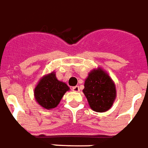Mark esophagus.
Wrapping results in <instances>:
<instances>
[{"instance_id": "34e87169", "label": "esophagus", "mask_w": 148, "mask_h": 148, "mask_svg": "<svg viewBox=\"0 0 148 148\" xmlns=\"http://www.w3.org/2000/svg\"><path fill=\"white\" fill-rule=\"evenodd\" d=\"M73 91H75V92H78V91H79V86H75V87H73Z\"/></svg>"}]
</instances>
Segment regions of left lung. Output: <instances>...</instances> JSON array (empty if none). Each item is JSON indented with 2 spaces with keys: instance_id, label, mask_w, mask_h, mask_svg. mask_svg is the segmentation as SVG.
Listing matches in <instances>:
<instances>
[{
  "instance_id": "obj_1",
  "label": "left lung",
  "mask_w": 148,
  "mask_h": 148,
  "mask_svg": "<svg viewBox=\"0 0 148 148\" xmlns=\"http://www.w3.org/2000/svg\"><path fill=\"white\" fill-rule=\"evenodd\" d=\"M83 91L90 108L99 113L109 110L116 99L114 81L100 68L92 70L88 74Z\"/></svg>"
}]
</instances>
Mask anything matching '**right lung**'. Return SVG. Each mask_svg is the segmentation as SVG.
<instances>
[{"label":"right lung","mask_w":148,"mask_h":148,"mask_svg":"<svg viewBox=\"0 0 148 148\" xmlns=\"http://www.w3.org/2000/svg\"><path fill=\"white\" fill-rule=\"evenodd\" d=\"M69 90V86L58 80L53 72L40 79L34 88V98L43 108L50 110L57 107L64 93Z\"/></svg>","instance_id":"add662e5"}]
</instances>
